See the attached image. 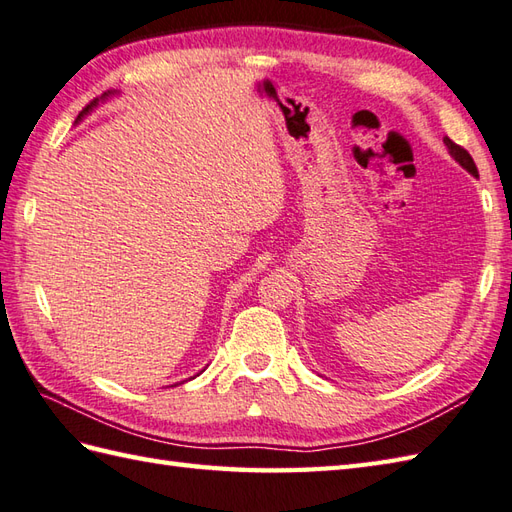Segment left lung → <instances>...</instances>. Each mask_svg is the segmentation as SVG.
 <instances>
[{
	"instance_id": "8db88e82",
	"label": "left lung",
	"mask_w": 512,
	"mask_h": 512,
	"mask_svg": "<svg viewBox=\"0 0 512 512\" xmlns=\"http://www.w3.org/2000/svg\"><path fill=\"white\" fill-rule=\"evenodd\" d=\"M445 141V146L449 148V152H451V157H454L462 168H465L467 172H471L473 176H478V168H475V163H473V159H471V154L462 148V146H458V144H454V141H451L449 137H445L443 139Z\"/></svg>"
}]
</instances>
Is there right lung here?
<instances>
[{"label": "right lung", "instance_id": "1", "mask_svg": "<svg viewBox=\"0 0 512 512\" xmlns=\"http://www.w3.org/2000/svg\"><path fill=\"white\" fill-rule=\"evenodd\" d=\"M95 104H98V98H95V100H91V102H89V104L85 106V109H82V113L78 115V120H80V117H82V115H85V113H89V111L93 109V106H95Z\"/></svg>", "mask_w": 512, "mask_h": 512}]
</instances>
